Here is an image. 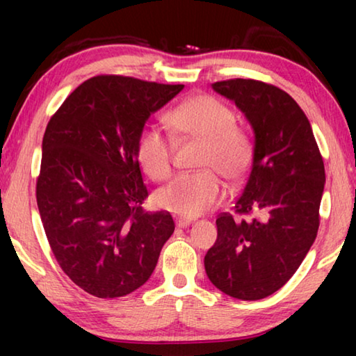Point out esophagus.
<instances>
[{
	"instance_id": "esophagus-1",
	"label": "esophagus",
	"mask_w": 356,
	"mask_h": 356,
	"mask_svg": "<svg viewBox=\"0 0 356 356\" xmlns=\"http://www.w3.org/2000/svg\"><path fill=\"white\" fill-rule=\"evenodd\" d=\"M193 220H188V218H177L176 220V226L177 227H188V226H191L193 225Z\"/></svg>"
}]
</instances>
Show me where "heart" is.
Instances as JSON below:
<instances>
[{"label":"heart","instance_id":"1","mask_svg":"<svg viewBox=\"0 0 356 356\" xmlns=\"http://www.w3.org/2000/svg\"><path fill=\"white\" fill-rule=\"evenodd\" d=\"M166 122L177 135L202 141L197 165L206 170L180 174L155 193L156 206L180 216H197L212 209L225 195L218 172L237 182L248 172L252 143L237 127L236 114L212 95H195L172 108ZM172 144L160 130L144 129L136 141V159L154 180H165L172 171Z\"/></svg>","mask_w":356,"mask_h":356}]
</instances>
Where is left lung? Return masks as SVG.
<instances>
[{
    "label": "left lung",
    "instance_id": "8db88e82",
    "mask_svg": "<svg viewBox=\"0 0 356 356\" xmlns=\"http://www.w3.org/2000/svg\"><path fill=\"white\" fill-rule=\"evenodd\" d=\"M212 88L237 105L254 131L252 166L234 210L259 216L238 221L218 215V237L204 267L229 297L261 300L292 278L314 243L323 160L308 118L282 89L243 78Z\"/></svg>",
    "mask_w": 356,
    "mask_h": 356
}]
</instances>
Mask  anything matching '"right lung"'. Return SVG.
<instances>
[{
    "label": "right lung",
    "instance_id": "1",
    "mask_svg": "<svg viewBox=\"0 0 356 356\" xmlns=\"http://www.w3.org/2000/svg\"><path fill=\"white\" fill-rule=\"evenodd\" d=\"M120 75L81 83L47 125L35 197L59 267L84 292L141 287L172 236L170 212H144L136 141L150 114L182 91Z\"/></svg>",
    "mask_w": 356,
    "mask_h": 356
}]
</instances>
